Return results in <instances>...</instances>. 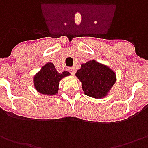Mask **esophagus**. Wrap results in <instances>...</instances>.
I'll return each instance as SVG.
<instances>
[{
    "mask_svg": "<svg viewBox=\"0 0 148 148\" xmlns=\"http://www.w3.org/2000/svg\"><path fill=\"white\" fill-rule=\"evenodd\" d=\"M68 70H69V71H70V73H71V75H74L75 72H76V69L75 68H72V67H70Z\"/></svg>",
    "mask_w": 148,
    "mask_h": 148,
    "instance_id": "1",
    "label": "esophagus"
}]
</instances>
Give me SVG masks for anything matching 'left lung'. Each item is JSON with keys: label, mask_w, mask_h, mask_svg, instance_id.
<instances>
[{"label": "left lung", "mask_w": 148, "mask_h": 148, "mask_svg": "<svg viewBox=\"0 0 148 148\" xmlns=\"http://www.w3.org/2000/svg\"><path fill=\"white\" fill-rule=\"evenodd\" d=\"M76 76L82 82L85 95L93 98H102L115 83V73L95 60L82 64Z\"/></svg>", "instance_id": "1"}]
</instances>
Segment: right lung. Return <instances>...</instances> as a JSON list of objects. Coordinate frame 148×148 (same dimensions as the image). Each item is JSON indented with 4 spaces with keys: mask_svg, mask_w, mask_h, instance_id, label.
Masks as SVG:
<instances>
[{
    "mask_svg": "<svg viewBox=\"0 0 148 148\" xmlns=\"http://www.w3.org/2000/svg\"><path fill=\"white\" fill-rule=\"evenodd\" d=\"M69 75L68 71L58 72L53 64L49 62L43 66L40 71L34 77V86L41 94L55 95L58 93L61 79Z\"/></svg>",
    "mask_w": 148,
    "mask_h": 148,
    "instance_id": "add662e5",
    "label": "right lung"
}]
</instances>
